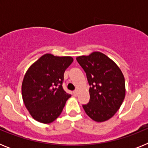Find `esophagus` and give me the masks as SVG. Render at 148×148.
Wrapping results in <instances>:
<instances>
[{
	"label": "esophagus",
	"instance_id": "esophagus-1",
	"mask_svg": "<svg viewBox=\"0 0 148 148\" xmlns=\"http://www.w3.org/2000/svg\"><path fill=\"white\" fill-rule=\"evenodd\" d=\"M73 95H75V96H77V95H78V90H75V91H73Z\"/></svg>",
	"mask_w": 148,
	"mask_h": 148
}]
</instances>
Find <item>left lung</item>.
<instances>
[{
    "label": "left lung",
    "instance_id": "obj_1",
    "mask_svg": "<svg viewBox=\"0 0 148 148\" xmlns=\"http://www.w3.org/2000/svg\"><path fill=\"white\" fill-rule=\"evenodd\" d=\"M77 61L86 73L90 85V99L83 105L87 116L93 121L103 122L112 118L125 97V81L118 65L106 55L93 52L81 56Z\"/></svg>",
    "mask_w": 148,
    "mask_h": 148
}]
</instances>
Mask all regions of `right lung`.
<instances>
[{
    "label": "right lung",
    "mask_w": 148,
    "mask_h": 148,
    "mask_svg": "<svg viewBox=\"0 0 148 148\" xmlns=\"http://www.w3.org/2000/svg\"><path fill=\"white\" fill-rule=\"evenodd\" d=\"M73 61L71 56L47 53L26 72L21 86L22 98L29 114L37 121L49 124L61 115L71 96L61 85L64 73Z\"/></svg>",
    "instance_id": "obj_1"
}]
</instances>
